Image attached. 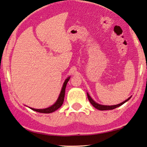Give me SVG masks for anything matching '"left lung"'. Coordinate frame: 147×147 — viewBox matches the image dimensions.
<instances>
[{"label": "left lung", "instance_id": "8db88e82", "mask_svg": "<svg viewBox=\"0 0 147 147\" xmlns=\"http://www.w3.org/2000/svg\"><path fill=\"white\" fill-rule=\"evenodd\" d=\"M87 95H88V100H89V101L90 102V103L92 104L93 106L96 108V109H97L98 110H101V111L111 110V109H115V108H117V107H118L119 106H121V105H123L124 103H125L127 101H128L131 98V97H129V98H127L126 100H125V101L123 102H121V103H120V104H117V105H114V106H104V105L98 104L96 103V102H95L92 98L90 97V96L89 95V94H88V93H87Z\"/></svg>", "mask_w": 147, "mask_h": 147}]
</instances>
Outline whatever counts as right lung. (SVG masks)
Wrapping results in <instances>:
<instances>
[{"instance_id": "right-lung-1", "label": "right lung", "mask_w": 147, "mask_h": 147, "mask_svg": "<svg viewBox=\"0 0 147 147\" xmlns=\"http://www.w3.org/2000/svg\"><path fill=\"white\" fill-rule=\"evenodd\" d=\"M69 80H70V77H68V78L65 80L64 84H63V86L62 90L61 91L59 98H58L56 102V103H55L54 105H52V106L49 107L48 108H46V109H34V108H30V109H32L33 111H35L36 112L41 113H51L57 110V109H59V108L62 106L63 101H64L66 86Z\"/></svg>"}]
</instances>
